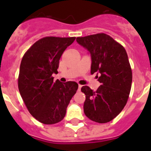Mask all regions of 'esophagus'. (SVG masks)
<instances>
[{
    "label": "esophagus",
    "instance_id": "esophagus-1",
    "mask_svg": "<svg viewBox=\"0 0 151 151\" xmlns=\"http://www.w3.org/2000/svg\"><path fill=\"white\" fill-rule=\"evenodd\" d=\"M82 87H83V85H78V91H80V90H81Z\"/></svg>",
    "mask_w": 151,
    "mask_h": 151
}]
</instances>
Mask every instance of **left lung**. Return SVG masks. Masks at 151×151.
Returning <instances> with one entry per match:
<instances>
[{
	"instance_id": "1",
	"label": "left lung",
	"mask_w": 151,
	"mask_h": 151,
	"mask_svg": "<svg viewBox=\"0 0 151 151\" xmlns=\"http://www.w3.org/2000/svg\"><path fill=\"white\" fill-rule=\"evenodd\" d=\"M76 40L91 53V73L99 74L98 80L101 84L96 91L82 87L85 94V115L96 123L109 122L123 110L130 93L132 71L127 53L106 33L77 37Z\"/></svg>"
}]
</instances>
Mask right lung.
<instances>
[{"label": "right lung", "instance_id": "add662e5", "mask_svg": "<svg viewBox=\"0 0 151 151\" xmlns=\"http://www.w3.org/2000/svg\"><path fill=\"white\" fill-rule=\"evenodd\" d=\"M75 37L47 36L35 42L22 59L18 88L31 114L44 124H55L63 119L66 108L78 89V84L68 81L53 82L59 60Z\"/></svg>", "mask_w": 151, "mask_h": 151}]
</instances>
